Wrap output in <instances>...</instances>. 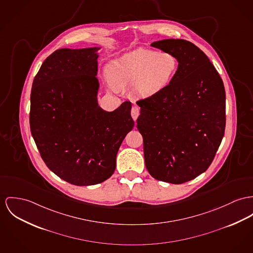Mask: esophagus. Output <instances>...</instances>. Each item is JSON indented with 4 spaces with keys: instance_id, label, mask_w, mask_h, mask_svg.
Here are the masks:
<instances>
[{
    "instance_id": "1",
    "label": "esophagus",
    "mask_w": 253,
    "mask_h": 253,
    "mask_svg": "<svg viewBox=\"0 0 253 253\" xmlns=\"http://www.w3.org/2000/svg\"><path fill=\"white\" fill-rule=\"evenodd\" d=\"M131 116L133 117V119L136 121V118L138 117L139 116V109L136 107V106H134L133 108H132V110H131Z\"/></svg>"
}]
</instances>
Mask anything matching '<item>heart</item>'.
I'll use <instances>...</instances> for the list:
<instances>
[{
  "mask_svg": "<svg viewBox=\"0 0 253 253\" xmlns=\"http://www.w3.org/2000/svg\"><path fill=\"white\" fill-rule=\"evenodd\" d=\"M178 66V59L171 53L139 48L112 60L106 71L111 84L117 89L133 86L135 97L148 98L168 87Z\"/></svg>",
  "mask_w": 253,
  "mask_h": 253,
  "instance_id": "b5f03b06",
  "label": "heart"
}]
</instances>
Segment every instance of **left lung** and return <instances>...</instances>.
<instances>
[{
    "instance_id": "1",
    "label": "left lung",
    "mask_w": 253,
    "mask_h": 253,
    "mask_svg": "<svg viewBox=\"0 0 253 253\" xmlns=\"http://www.w3.org/2000/svg\"><path fill=\"white\" fill-rule=\"evenodd\" d=\"M151 46L174 55L179 66L168 87L138 102L136 128L150 175L182 184L206 171L220 145L225 130L224 85L194 43L164 39Z\"/></svg>"
}]
</instances>
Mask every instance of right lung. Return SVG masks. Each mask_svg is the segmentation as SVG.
<instances>
[{
	"mask_svg": "<svg viewBox=\"0 0 253 253\" xmlns=\"http://www.w3.org/2000/svg\"><path fill=\"white\" fill-rule=\"evenodd\" d=\"M100 47L59 49L44 60L31 93L30 126L46 166L62 180L91 186L110 178L133 129L131 102L98 106Z\"/></svg>",
	"mask_w": 253,
	"mask_h": 253,
	"instance_id": "add662e5",
	"label": "right lung"
}]
</instances>
